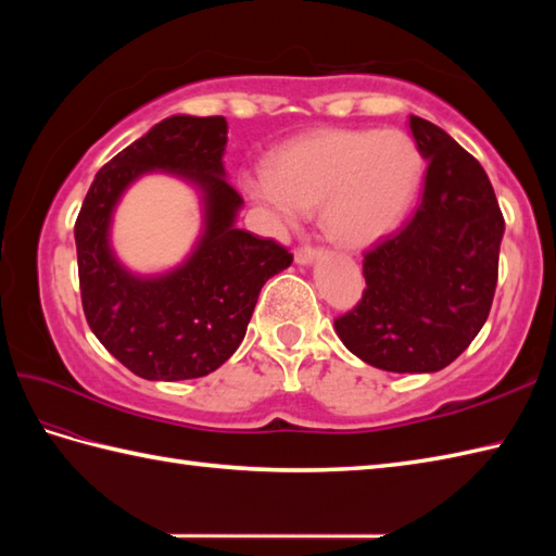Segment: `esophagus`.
I'll return each mask as SVG.
<instances>
[{
  "instance_id": "obj_1",
  "label": "esophagus",
  "mask_w": 556,
  "mask_h": 556,
  "mask_svg": "<svg viewBox=\"0 0 556 556\" xmlns=\"http://www.w3.org/2000/svg\"><path fill=\"white\" fill-rule=\"evenodd\" d=\"M293 257H296L299 265H311L313 260L317 257V248L301 245V248H296V253H293Z\"/></svg>"
}]
</instances>
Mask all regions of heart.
I'll return each instance as SVG.
<instances>
[{
    "label": "heart",
    "instance_id": "1",
    "mask_svg": "<svg viewBox=\"0 0 556 556\" xmlns=\"http://www.w3.org/2000/svg\"><path fill=\"white\" fill-rule=\"evenodd\" d=\"M420 172L416 143L394 128L320 131L281 148L271 169L248 184V193L285 224L323 205L327 239L358 251L399 227Z\"/></svg>",
    "mask_w": 556,
    "mask_h": 556
}]
</instances>
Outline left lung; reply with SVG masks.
<instances>
[{
    "label": "left lung",
    "instance_id": "obj_1",
    "mask_svg": "<svg viewBox=\"0 0 556 556\" xmlns=\"http://www.w3.org/2000/svg\"><path fill=\"white\" fill-rule=\"evenodd\" d=\"M428 160L416 215L363 255L365 291L334 320L344 346L389 372H437L485 325L504 217L480 162L440 126L410 116Z\"/></svg>",
    "mask_w": 556,
    "mask_h": 556
}]
</instances>
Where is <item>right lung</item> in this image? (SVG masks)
Wrapping results in <instances>:
<instances>
[{"instance_id":"1","label":"right lung","mask_w":556,"mask_h":556,"mask_svg":"<svg viewBox=\"0 0 556 556\" xmlns=\"http://www.w3.org/2000/svg\"><path fill=\"white\" fill-rule=\"evenodd\" d=\"M224 116L176 114L96 174L74 236L83 313L112 356L143 380H193L231 358L269 277L293 255L236 227L243 198L224 179ZM172 170L204 193L206 229L192 257L160 278H136L109 248L111 212L138 175Z\"/></svg>"}]
</instances>
